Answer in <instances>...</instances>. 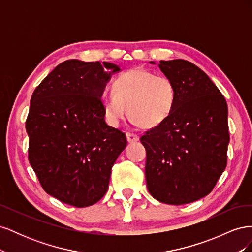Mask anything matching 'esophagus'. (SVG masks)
Segmentation results:
<instances>
[{
  "instance_id": "34e87169",
  "label": "esophagus",
  "mask_w": 252,
  "mask_h": 252,
  "mask_svg": "<svg viewBox=\"0 0 252 252\" xmlns=\"http://www.w3.org/2000/svg\"><path fill=\"white\" fill-rule=\"evenodd\" d=\"M126 138L129 143H133V142L139 141V135L135 133H132V132H126Z\"/></svg>"
}]
</instances>
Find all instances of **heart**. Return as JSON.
<instances>
[{
	"label": "heart",
	"instance_id": "obj_1",
	"mask_svg": "<svg viewBox=\"0 0 252 252\" xmlns=\"http://www.w3.org/2000/svg\"><path fill=\"white\" fill-rule=\"evenodd\" d=\"M177 102V87L171 79L143 68L120 74L112 90H105L101 103L106 120L112 126L128 116L142 128H154L169 118Z\"/></svg>",
	"mask_w": 252,
	"mask_h": 252
}]
</instances>
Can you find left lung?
Masks as SVG:
<instances>
[{"mask_svg":"<svg viewBox=\"0 0 252 252\" xmlns=\"http://www.w3.org/2000/svg\"><path fill=\"white\" fill-rule=\"evenodd\" d=\"M158 67L177 87V102L168 119L141 136L147 188L165 204L192 203L212 191L226 168L227 103L208 75L188 61H161Z\"/></svg>","mask_w":252,"mask_h":252,"instance_id":"left-lung-1","label":"left lung"}]
</instances>
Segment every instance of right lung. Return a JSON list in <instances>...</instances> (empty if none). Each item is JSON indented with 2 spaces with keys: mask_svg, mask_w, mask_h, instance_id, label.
Returning <instances> with one entry per match:
<instances>
[{
  "mask_svg": "<svg viewBox=\"0 0 252 252\" xmlns=\"http://www.w3.org/2000/svg\"><path fill=\"white\" fill-rule=\"evenodd\" d=\"M107 62L68 60L33 91L26 120L28 159L43 189L74 207L107 192L111 168L127 145L106 124L101 95L113 72Z\"/></svg>",
  "mask_w": 252,
  "mask_h": 252,
  "instance_id": "right-lung-1",
  "label": "right lung"
}]
</instances>
